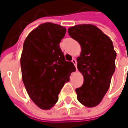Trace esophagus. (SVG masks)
<instances>
[{
  "label": "esophagus",
  "mask_w": 128,
  "mask_h": 128,
  "mask_svg": "<svg viewBox=\"0 0 128 128\" xmlns=\"http://www.w3.org/2000/svg\"><path fill=\"white\" fill-rule=\"evenodd\" d=\"M72 63L74 64V66H75L76 70H77V68H76V59H73L72 60Z\"/></svg>",
  "instance_id": "obj_1"
}]
</instances>
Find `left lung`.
Returning a JSON list of instances; mask_svg holds the SVG:
<instances>
[{
	"label": "left lung",
	"instance_id": "8db88e82",
	"mask_svg": "<svg viewBox=\"0 0 128 128\" xmlns=\"http://www.w3.org/2000/svg\"><path fill=\"white\" fill-rule=\"evenodd\" d=\"M68 31L82 48L76 61L84 83L76 88V98L86 107H94L101 102L110 88L116 68V52L112 40L96 26L79 24L70 27Z\"/></svg>",
	"mask_w": 128,
	"mask_h": 128
}]
</instances>
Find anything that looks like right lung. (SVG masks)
Segmentation results:
<instances>
[{
	"label": "right lung",
	"instance_id": "add662e5",
	"mask_svg": "<svg viewBox=\"0 0 128 128\" xmlns=\"http://www.w3.org/2000/svg\"><path fill=\"white\" fill-rule=\"evenodd\" d=\"M66 32L62 26L46 22L33 29L24 42L22 81L30 99L43 110L55 105L62 86L76 70L59 46Z\"/></svg>",
	"mask_w": 128,
	"mask_h": 128
}]
</instances>
